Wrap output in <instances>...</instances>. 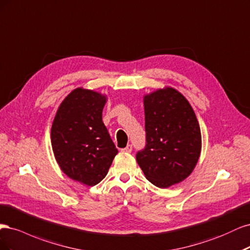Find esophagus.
Returning <instances> with one entry per match:
<instances>
[{"mask_svg":"<svg viewBox=\"0 0 250 250\" xmlns=\"http://www.w3.org/2000/svg\"><path fill=\"white\" fill-rule=\"evenodd\" d=\"M132 149H133L132 144H127V146H126L125 148L122 149V151H124V152H131Z\"/></svg>","mask_w":250,"mask_h":250,"instance_id":"esophagus-1","label":"esophagus"}]
</instances>
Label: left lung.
<instances>
[{"instance_id": "8db88e82", "label": "left lung", "mask_w": 250, "mask_h": 250, "mask_svg": "<svg viewBox=\"0 0 250 250\" xmlns=\"http://www.w3.org/2000/svg\"><path fill=\"white\" fill-rule=\"evenodd\" d=\"M146 146L136 154L146 179L159 188L184 181L194 169L201 134L194 111L173 88L144 96Z\"/></svg>"}]
</instances>
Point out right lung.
Here are the masks:
<instances>
[{
  "label": "right lung",
  "mask_w": 250,
  "mask_h": 250,
  "mask_svg": "<svg viewBox=\"0 0 250 250\" xmlns=\"http://www.w3.org/2000/svg\"><path fill=\"white\" fill-rule=\"evenodd\" d=\"M106 96L77 88L61 103L52 125V147L61 170L94 186L107 175L117 148L102 113Z\"/></svg>",
  "instance_id": "right-lung-1"
}]
</instances>
